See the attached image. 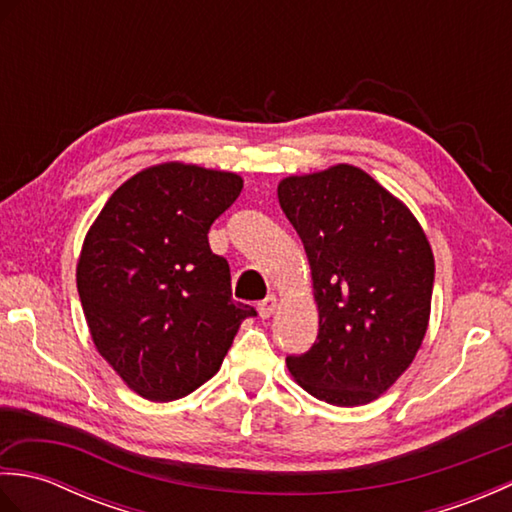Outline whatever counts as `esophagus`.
I'll return each mask as SVG.
<instances>
[{
    "label": "esophagus",
    "instance_id": "esophagus-1",
    "mask_svg": "<svg viewBox=\"0 0 512 512\" xmlns=\"http://www.w3.org/2000/svg\"><path fill=\"white\" fill-rule=\"evenodd\" d=\"M277 306H279V303H277V297H275V295H268L264 301H259V303H257L259 317H262V319H268L270 314H273V312L277 310Z\"/></svg>",
    "mask_w": 512,
    "mask_h": 512
}]
</instances>
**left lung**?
Here are the masks:
<instances>
[{"instance_id":"obj_1","label":"left lung","mask_w":512,"mask_h":512,"mask_svg":"<svg viewBox=\"0 0 512 512\" xmlns=\"http://www.w3.org/2000/svg\"><path fill=\"white\" fill-rule=\"evenodd\" d=\"M279 204L306 248L319 334L288 372L314 398L367 405L416 358L427 334L433 253L416 217L352 165L290 176Z\"/></svg>"}]
</instances>
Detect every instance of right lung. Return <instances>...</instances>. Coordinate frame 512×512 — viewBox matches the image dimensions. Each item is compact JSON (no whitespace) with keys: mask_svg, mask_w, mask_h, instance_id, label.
<instances>
[{"mask_svg":"<svg viewBox=\"0 0 512 512\" xmlns=\"http://www.w3.org/2000/svg\"><path fill=\"white\" fill-rule=\"evenodd\" d=\"M244 180L184 162L143 169L90 226L76 264L96 350L138 396L169 402L217 374L255 308L233 301L209 228Z\"/></svg>","mask_w":512,"mask_h":512,"instance_id":"obj_1","label":"right lung"}]
</instances>
